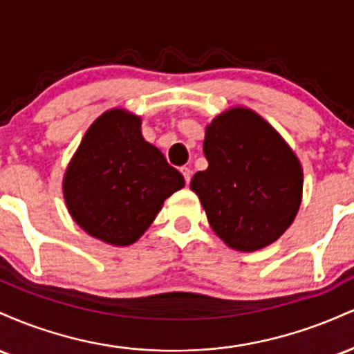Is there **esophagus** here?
I'll use <instances>...</instances> for the list:
<instances>
[{"label": "esophagus", "instance_id": "obj_1", "mask_svg": "<svg viewBox=\"0 0 354 354\" xmlns=\"http://www.w3.org/2000/svg\"><path fill=\"white\" fill-rule=\"evenodd\" d=\"M181 173H183V176H185L186 185H189V181H191V174H193V171H191V169L188 168V166H183V168H181Z\"/></svg>", "mask_w": 354, "mask_h": 354}]
</instances>
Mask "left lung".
I'll return each mask as SVG.
<instances>
[{
    "mask_svg": "<svg viewBox=\"0 0 354 354\" xmlns=\"http://www.w3.org/2000/svg\"><path fill=\"white\" fill-rule=\"evenodd\" d=\"M208 168L191 180L213 228L238 251L261 250L290 228L301 205L298 158L263 118L234 108L211 121Z\"/></svg>",
    "mask_w": 354,
    "mask_h": 354,
    "instance_id": "obj_1",
    "label": "left lung"
}]
</instances>
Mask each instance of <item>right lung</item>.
Segmentation results:
<instances>
[{
	"label": "right lung",
	"mask_w": 354,
	"mask_h": 354,
	"mask_svg": "<svg viewBox=\"0 0 354 354\" xmlns=\"http://www.w3.org/2000/svg\"><path fill=\"white\" fill-rule=\"evenodd\" d=\"M141 120L111 109L81 141L64 176V198L75 221L91 236L126 246L156 218L185 178L141 136Z\"/></svg>",
	"instance_id": "right-lung-1"
}]
</instances>
